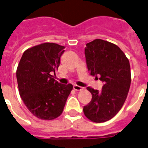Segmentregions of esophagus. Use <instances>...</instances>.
Masks as SVG:
<instances>
[{
    "label": "esophagus",
    "mask_w": 148,
    "mask_h": 148,
    "mask_svg": "<svg viewBox=\"0 0 148 148\" xmlns=\"http://www.w3.org/2000/svg\"><path fill=\"white\" fill-rule=\"evenodd\" d=\"M74 89L75 90H82L84 89V88H82V87H81V86H78V85H76V84H74Z\"/></svg>",
    "instance_id": "esophagus-1"
}]
</instances>
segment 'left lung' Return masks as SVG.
Returning <instances> with one entry per match:
<instances>
[{
    "label": "left lung",
    "mask_w": 148,
    "mask_h": 148,
    "mask_svg": "<svg viewBox=\"0 0 148 148\" xmlns=\"http://www.w3.org/2000/svg\"><path fill=\"white\" fill-rule=\"evenodd\" d=\"M84 51L90 74L99 77L103 85L101 91L87 88L92 99L84 107V113L92 121L105 122L117 114L126 100L131 81L130 63L117 45L101 39L87 44Z\"/></svg>",
    "instance_id": "left-lung-1"
}]
</instances>
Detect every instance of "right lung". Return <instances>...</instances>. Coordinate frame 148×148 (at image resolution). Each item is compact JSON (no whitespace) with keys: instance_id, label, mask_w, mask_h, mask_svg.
Listing matches in <instances>:
<instances>
[{"instance_id":"add662e5","label":"right lung","mask_w":148,"mask_h":148,"mask_svg":"<svg viewBox=\"0 0 148 148\" xmlns=\"http://www.w3.org/2000/svg\"><path fill=\"white\" fill-rule=\"evenodd\" d=\"M65 47L54 43H44L25 51L17 67L19 94L27 109L35 117L53 120L63 112L73 89L53 78Z\"/></svg>"}]
</instances>
